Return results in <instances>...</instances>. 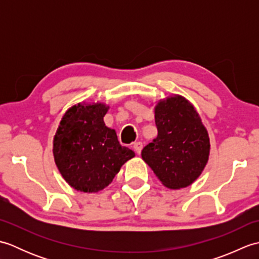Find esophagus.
<instances>
[{
  "mask_svg": "<svg viewBox=\"0 0 259 259\" xmlns=\"http://www.w3.org/2000/svg\"><path fill=\"white\" fill-rule=\"evenodd\" d=\"M134 149L139 155V153L141 152V149H142V142H140V141L135 142V144H134Z\"/></svg>",
  "mask_w": 259,
  "mask_h": 259,
  "instance_id": "1",
  "label": "esophagus"
}]
</instances>
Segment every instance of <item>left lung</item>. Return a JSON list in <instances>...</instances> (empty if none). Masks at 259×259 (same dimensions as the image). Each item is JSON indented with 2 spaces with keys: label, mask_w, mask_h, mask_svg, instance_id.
Masks as SVG:
<instances>
[{
  "label": "left lung",
  "mask_w": 259,
  "mask_h": 259,
  "mask_svg": "<svg viewBox=\"0 0 259 259\" xmlns=\"http://www.w3.org/2000/svg\"><path fill=\"white\" fill-rule=\"evenodd\" d=\"M158 136L141 151L161 183L170 189L191 185L208 161L209 137L199 115L181 97L168 98L155 109Z\"/></svg>",
  "instance_id": "obj_1"
}]
</instances>
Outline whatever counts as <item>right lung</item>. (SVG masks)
Returning a JSON list of instances; mask_svg holds the SVG:
<instances>
[{
	"label": "right lung",
	"mask_w": 259,
	"mask_h": 259,
	"mask_svg": "<svg viewBox=\"0 0 259 259\" xmlns=\"http://www.w3.org/2000/svg\"><path fill=\"white\" fill-rule=\"evenodd\" d=\"M107 111L101 103H79L65 112L54 137V160L65 181L79 191L103 189L135 157L133 150L120 145L115 131L104 124Z\"/></svg>",
	"instance_id": "add662e5"
}]
</instances>
